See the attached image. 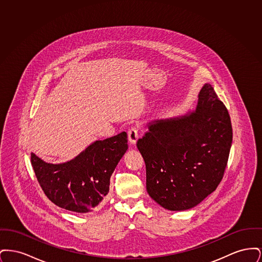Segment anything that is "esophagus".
I'll use <instances>...</instances> for the list:
<instances>
[{
	"label": "esophagus",
	"mask_w": 262,
	"mask_h": 262,
	"mask_svg": "<svg viewBox=\"0 0 262 262\" xmlns=\"http://www.w3.org/2000/svg\"><path fill=\"white\" fill-rule=\"evenodd\" d=\"M138 134H139V129H138V127L136 126V125H133V126H130V127L128 128V130H127V136H128V140H129L130 143L135 144V143L137 142L138 137H139Z\"/></svg>",
	"instance_id": "esophagus-1"
}]
</instances>
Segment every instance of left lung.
<instances>
[{
    "instance_id": "left-lung-1",
    "label": "left lung",
    "mask_w": 262,
    "mask_h": 262,
    "mask_svg": "<svg viewBox=\"0 0 262 262\" xmlns=\"http://www.w3.org/2000/svg\"><path fill=\"white\" fill-rule=\"evenodd\" d=\"M232 140L229 112L206 83L194 112L154 121L137 140L150 198L173 211L198 205L222 181Z\"/></svg>"
}]
</instances>
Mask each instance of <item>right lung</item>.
<instances>
[{"label":"right lung","instance_id":"right-lung-1","mask_svg":"<svg viewBox=\"0 0 262 262\" xmlns=\"http://www.w3.org/2000/svg\"><path fill=\"white\" fill-rule=\"evenodd\" d=\"M127 135L97 140L70 162L49 164L31 153L38 183L49 200L70 211L86 213L102 204L110 178L125 151Z\"/></svg>","mask_w":262,"mask_h":262}]
</instances>
